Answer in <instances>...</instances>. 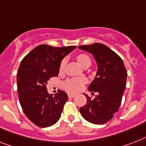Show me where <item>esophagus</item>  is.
Segmentation results:
<instances>
[{
	"label": "esophagus",
	"instance_id": "esophagus-1",
	"mask_svg": "<svg viewBox=\"0 0 146 146\" xmlns=\"http://www.w3.org/2000/svg\"><path fill=\"white\" fill-rule=\"evenodd\" d=\"M68 98H74V97H75L76 95L75 94H73V93H68Z\"/></svg>",
	"mask_w": 146,
	"mask_h": 146
}]
</instances>
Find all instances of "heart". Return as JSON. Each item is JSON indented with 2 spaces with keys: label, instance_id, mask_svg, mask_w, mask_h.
<instances>
[{
  "label": "heart",
  "instance_id": "1",
  "mask_svg": "<svg viewBox=\"0 0 146 146\" xmlns=\"http://www.w3.org/2000/svg\"><path fill=\"white\" fill-rule=\"evenodd\" d=\"M77 60L83 67L86 65H91V60L90 56L86 54H81L77 56ZM66 66V60H62L60 65V70L62 71L64 69ZM86 83V79L84 78H74L68 79L63 83V87L69 92H76L82 90L84 84Z\"/></svg>",
  "mask_w": 146,
  "mask_h": 146
}]
</instances>
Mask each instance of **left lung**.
<instances>
[{"label": "left lung", "mask_w": 146, "mask_h": 146, "mask_svg": "<svg viewBox=\"0 0 146 146\" xmlns=\"http://www.w3.org/2000/svg\"><path fill=\"white\" fill-rule=\"evenodd\" d=\"M78 48L92 54L98 66L89 91L98 94L94 99L84 94L87 102L80 108V113L90 123L104 124L119 110L126 86L127 71L121 57L104 44L94 43Z\"/></svg>", "instance_id": "obj_1"}]
</instances>
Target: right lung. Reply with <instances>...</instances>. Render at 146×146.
<instances>
[{"label":"right lung","mask_w":146,"mask_h":146,"mask_svg":"<svg viewBox=\"0 0 146 146\" xmlns=\"http://www.w3.org/2000/svg\"><path fill=\"white\" fill-rule=\"evenodd\" d=\"M75 48L41 44L21 60L17 74L19 102L26 116L38 127H50L61 116L68 96L58 90L53 96L46 84L58 75L62 60Z\"/></svg>","instance_id":"add662e5"}]
</instances>
